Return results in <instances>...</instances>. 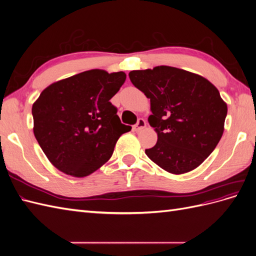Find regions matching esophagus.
I'll list each match as a JSON object with an SVG mask.
<instances>
[{
	"label": "esophagus",
	"mask_w": 256,
	"mask_h": 256,
	"mask_svg": "<svg viewBox=\"0 0 256 256\" xmlns=\"http://www.w3.org/2000/svg\"><path fill=\"white\" fill-rule=\"evenodd\" d=\"M146 127V122L143 118H140L138 120V122L134 126V130L136 132H138V131H141L142 129H144Z\"/></svg>",
	"instance_id": "34e87169"
}]
</instances>
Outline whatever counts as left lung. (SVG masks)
<instances>
[{"mask_svg": "<svg viewBox=\"0 0 256 256\" xmlns=\"http://www.w3.org/2000/svg\"><path fill=\"white\" fill-rule=\"evenodd\" d=\"M130 81L150 99V125L156 145L145 150L172 174L196 168L212 152L224 131L228 106L204 76L171 66L129 72Z\"/></svg>", "mask_w": 256, "mask_h": 256, "instance_id": "obj_1", "label": "left lung"}]
</instances>
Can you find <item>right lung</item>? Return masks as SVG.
<instances>
[{
	"mask_svg": "<svg viewBox=\"0 0 256 256\" xmlns=\"http://www.w3.org/2000/svg\"><path fill=\"white\" fill-rule=\"evenodd\" d=\"M126 80L122 72L92 69L50 84L33 104L34 136L58 171L85 177L112 156L122 125L110 99Z\"/></svg>",
	"mask_w": 256,
	"mask_h": 256,
	"instance_id": "1",
	"label": "right lung"
}]
</instances>
